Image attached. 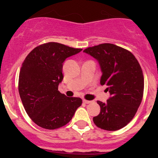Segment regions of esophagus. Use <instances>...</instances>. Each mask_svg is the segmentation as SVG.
Masks as SVG:
<instances>
[{
    "label": "esophagus",
    "mask_w": 158,
    "mask_h": 158,
    "mask_svg": "<svg viewBox=\"0 0 158 158\" xmlns=\"http://www.w3.org/2000/svg\"><path fill=\"white\" fill-rule=\"evenodd\" d=\"M83 102L85 103V104H91L92 101H90V100H84Z\"/></svg>",
    "instance_id": "obj_1"
}]
</instances>
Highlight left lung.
Returning <instances> with one entry per match:
<instances>
[{
	"label": "left lung",
	"instance_id": "8db88e82",
	"mask_svg": "<svg viewBox=\"0 0 158 158\" xmlns=\"http://www.w3.org/2000/svg\"><path fill=\"white\" fill-rule=\"evenodd\" d=\"M84 52L98 61L100 84L107 86L111 95L106 103L97 101L100 112L93 122L106 131L124 127L135 115L143 96L144 77L138 60L129 51L111 43L88 47Z\"/></svg>",
	"mask_w": 158,
	"mask_h": 158
}]
</instances>
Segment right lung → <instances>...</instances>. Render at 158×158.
Instances as JSON below:
<instances>
[{
    "mask_svg": "<svg viewBox=\"0 0 158 158\" xmlns=\"http://www.w3.org/2000/svg\"><path fill=\"white\" fill-rule=\"evenodd\" d=\"M81 51L51 42L33 49L23 61L19 96L28 116L40 127L54 130L65 126L81 105V98L67 97L58 90L63 79L64 61Z\"/></svg>",
    "mask_w": 158,
    "mask_h": 158,
    "instance_id": "1",
    "label": "right lung"
}]
</instances>
